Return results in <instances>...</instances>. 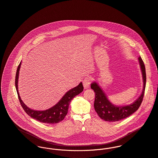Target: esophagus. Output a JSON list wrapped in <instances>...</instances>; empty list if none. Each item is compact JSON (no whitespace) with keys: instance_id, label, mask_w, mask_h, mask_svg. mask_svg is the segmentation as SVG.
Segmentation results:
<instances>
[{"instance_id":"obj_1","label":"esophagus","mask_w":158,"mask_h":158,"mask_svg":"<svg viewBox=\"0 0 158 158\" xmlns=\"http://www.w3.org/2000/svg\"><path fill=\"white\" fill-rule=\"evenodd\" d=\"M83 85L85 89H87L90 86V84H91V79L89 77H85L84 80H83Z\"/></svg>"}]
</instances>
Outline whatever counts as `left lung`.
<instances>
[{
    "mask_svg": "<svg viewBox=\"0 0 158 158\" xmlns=\"http://www.w3.org/2000/svg\"><path fill=\"white\" fill-rule=\"evenodd\" d=\"M142 71L143 86L140 96L131 104L125 106H116L111 104L108 99L105 93L98 84L94 82L91 84V88L95 93L94 107L98 116L107 122H116L123 119L138 110L142 102L146 85L145 68L142 58H138Z\"/></svg>",
    "mask_w": 158,
    "mask_h": 158,
    "instance_id": "1",
    "label": "left lung"
}]
</instances>
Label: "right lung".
Wrapping results in <instances>:
<instances>
[{"label": "right lung", "instance_id": "add662e5", "mask_svg": "<svg viewBox=\"0 0 158 158\" xmlns=\"http://www.w3.org/2000/svg\"><path fill=\"white\" fill-rule=\"evenodd\" d=\"M21 62L18 66L16 79H15V85L16 91L18 93V98L20 103L22 105L23 109L31 118L40 123H45L48 124H54L60 123L62 121L67 115L68 113L69 107L71 101L77 94H80L84 89L82 83L81 82L77 87L73 88L67 91L65 95L61 98V99L53 107L44 111H37L29 108L25 105L20 99L18 91V78L19 70L20 68Z\"/></svg>", "mask_w": 158, "mask_h": 158}]
</instances>
